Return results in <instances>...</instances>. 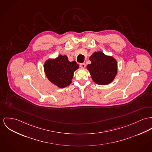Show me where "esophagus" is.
I'll return each mask as SVG.
<instances>
[{
  "instance_id": "esophagus-1",
  "label": "esophagus",
  "mask_w": 152,
  "mask_h": 152,
  "mask_svg": "<svg viewBox=\"0 0 152 152\" xmlns=\"http://www.w3.org/2000/svg\"><path fill=\"white\" fill-rule=\"evenodd\" d=\"M80 67L81 68H84L86 67V64L85 63H82L80 64Z\"/></svg>"
}]
</instances>
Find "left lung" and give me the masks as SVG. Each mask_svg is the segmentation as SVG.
Here are the masks:
<instances>
[{"label": "left lung", "mask_w": 152, "mask_h": 152, "mask_svg": "<svg viewBox=\"0 0 152 152\" xmlns=\"http://www.w3.org/2000/svg\"><path fill=\"white\" fill-rule=\"evenodd\" d=\"M91 64L87 66L94 82L99 85L110 84L117 73V63L113 57L101 51L94 52L90 56Z\"/></svg>", "instance_id": "obj_1"}]
</instances>
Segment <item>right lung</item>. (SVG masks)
<instances>
[{
	"instance_id": "obj_1",
	"label": "right lung",
	"mask_w": 152,
	"mask_h": 152,
	"mask_svg": "<svg viewBox=\"0 0 152 152\" xmlns=\"http://www.w3.org/2000/svg\"><path fill=\"white\" fill-rule=\"evenodd\" d=\"M79 68L76 61L70 62L66 56L62 55L48 59L44 65L47 79L59 88L66 87L71 84L73 73Z\"/></svg>"
}]
</instances>
